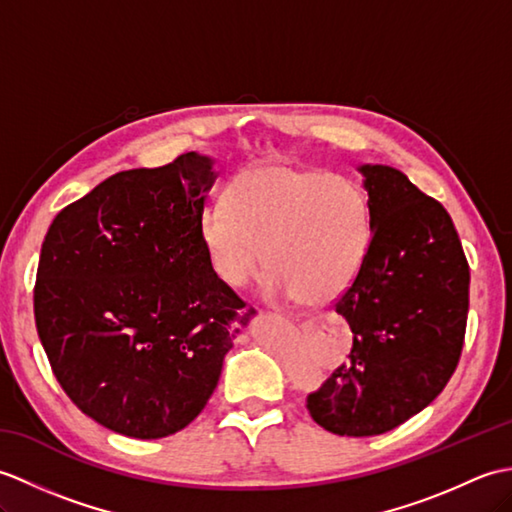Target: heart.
Returning a JSON list of instances; mask_svg holds the SVG:
<instances>
[{"mask_svg": "<svg viewBox=\"0 0 512 512\" xmlns=\"http://www.w3.org/2000/svg\"><path fill=\"white\" fill-rule=\"evenodd\" d=\"M200 237L226 286H246L266 255L270 295L321 306L339 297L361 268L372 242V209L350 176L248 167L228 184L226 206H206Z\"/></svg>", "mask_w": 512, "mask_h": 512, "instance_id": "b5f03b06", "label": "heart"}]
</instances>
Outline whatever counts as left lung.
Wrapping results in <instances>:
<instances>
[{
  "instance_id": "1",
  "label": "left lung",
  "mask_w": 512,
  "mask_h": 512,
  "mask_svg": "<svg viewBox=\"0 0 512 512\" xmlns=\"http://www.w3.org/2000/svg\"><path fill=\"white\" fill-rule=\"evenodd\" d=\"M372 242L336 299L354 334L347 361L306 398L312 420L336 436L367 438L400 427L438 398L458 367L469 262L451 215L405 173L361 167Z\"/></svg>"
}]
</instances>
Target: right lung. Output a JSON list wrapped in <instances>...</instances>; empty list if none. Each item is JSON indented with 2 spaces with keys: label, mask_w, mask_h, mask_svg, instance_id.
Wrapping results in <instances>:
<instances>
[{
  "label": "right lung",
  "mask_w": 512,
  "mask_h": 512,
  "mask_svg": "<svg viewBox=\"0 0 512 512\" xmlns=\"http://www.w3.org/2000/svg\"><path fill=\"white\" fill-rule=\"evenodd\" d=\"M213 160L114 173L54 217L35 323L65 394L103 427L167 438L200 416L253 308L200 237Z\"/></svg>",
  "instance_id": "add662e5"
}]
</instances>
